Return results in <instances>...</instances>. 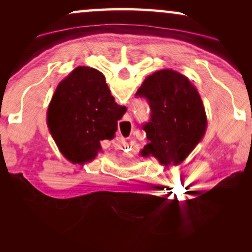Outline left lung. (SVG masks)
I'll return each instance as SVG.
<instances>
[{
    "mask_svg": "<svg viewBox=\"0 0 252 252\" xmlns=\"http://www.w3.org/2000/svg\"><path fill=\"white\" fill-rule=\"evenodd\" d=\"M136 96L151 110L143 129L149 143L142 157H155L161 165H179L204 136L208 122L202 98L187 77L174 70L156 71L146 78Z\"/></svg>",
    "mask_w": 252,
    "mask_h": 252,
    "instance_id": "8db88e82",
    "label": "left lung"
}]
</instances>
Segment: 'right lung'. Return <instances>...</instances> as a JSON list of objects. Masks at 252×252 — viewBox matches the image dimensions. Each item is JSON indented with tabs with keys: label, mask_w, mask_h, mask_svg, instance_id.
<instances>
[{
	"label": "right lung",
	"mask_w": 252,
	"mask_h": 252,
	"mask_svg": "<svg viewBox=\"0 0 252 252\" xmlns=\"http://www.w3.org/2000/svg\"><path fill=\"white\" fill-rule=\"evenodd\" d=\"M125 112L101 72L79 66L58 84L48 108V128L68 160L85 163L102 150V140L115 135Z\"/></svg>",
	"instance_id": "obj_1"
}]
</instances>
